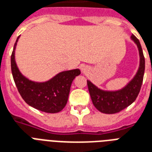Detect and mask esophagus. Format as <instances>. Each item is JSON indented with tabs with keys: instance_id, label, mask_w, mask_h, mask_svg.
I'll return each mask as SVG.
<instances>
[{
	"instance_id": "34e87169",
	"label": "esophagus",
	"mask_w": 152,
	"mask_h": 152,
	"mask_svg": "<svg viewBox=\"0 0 152 152\" xmlns=\"http://www.w3.org/2000/svg\"><path fill=\"white\" fill-rule=\"evenodd\" d=\"M81 71L83 73H87L88 72V68L87 67V66H83L82 68H81Z\"/></svg>"
}]
</instances>
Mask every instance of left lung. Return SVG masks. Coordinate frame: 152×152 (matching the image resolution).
I'll list each match as a JSON object with an SVG mask.
<instances>
[{"label":"left lung","instance_id":"8db88e82","mask_svg":"<svg viewBox=\"0 0 152 152\" xmlns=\"http://www.w3.org/2000/svg\"><path fill=\"white\" fill-rule=\"evenodd\" d=\"M131 38L137 45L140 61L135 76L124 88L118 91H104L90 80H87L91 101L96 109L105 114H115L128 107L135 101L140 91L145 70V59L140 40L134 35H132Z\"/></svg>","mask_w":152,"mask_h":152}]
</instances>
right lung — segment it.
<instances>
[{"label": "right lung", "instance_id": "obj_1", "mask_svg": "<svg viewBox=\"0 0 152 152\" xmlns=\"http://www.w3.org/2000/svg\"><path fill=\"white\" fill-rule=\"evenodd\" d=\"M11 56V69L13 80L23 99L29 106L41 112L56 113L65 107L70 88L75 77L80 74V69L61 72L46 82H34L20 73L15 61V49Z\"/></svg>", "mask_w": 152, "mask_h": 152}]
</instances>
